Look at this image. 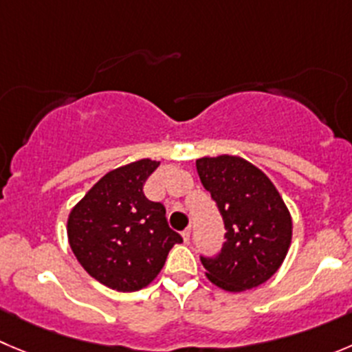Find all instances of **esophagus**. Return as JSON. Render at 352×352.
Wrapping results in <instances>:
<instances>
[{
    "label": "esophagus",
    "instance_id": "1",
    "mask_svg": "<svg viewBox=\"0 0 352 352\" xmlns=\"http://www.w3.org/2000/svg\"><path fill=\"white\" fill-rule=\"evenodd\" d=\"M182 236H183V240H185V242L188 243L190 242V236H192V232H190V228L185 230V232L182 233Z\"/></svg>",
    "mask_w": 352,
    "mask_h": 352
}]
</instances>
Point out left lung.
I'll use <instances>...</instances> for the list:
<instances>
[{
	"mask_svg": "<svg viewBox=\"0 0 352 352\" xmlns=\"http://www.w3.org/2000/svg\"><path fill=\"white\" fill-rule=\"evenodd\" d=\"M195 166L226 228L219 256L202 257L206 276L226 292L263 285L280 270L292 243L289 207L273 182L243 157H200Z\"/></svg>",
	"mask_w": 352,
	"mask_h": 352,
	"instance_id": "8db88e82",
	"label": "left lung"
}]
</instances>
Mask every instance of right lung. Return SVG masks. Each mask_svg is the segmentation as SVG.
I'll use <instances>...</instances> for the list:
<instances>
[{"label": "right lung", "instance_id": "1", "mask_svg": "<svg viewBox=\"0 0 352 352\" xmlns=\"http://www.w3.org/2000/svg\"><path fill=\"white\" fill-rule=\"evenodd\" d=\"M159 160L140 159L109 170L70 209L67 239L86 273L117 292H136L157 278L174 243L166 209L143 193Z\"/></svg>", "mask_w": 352, "mask_h": 352}]
</instances>
